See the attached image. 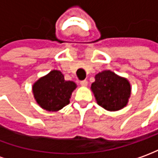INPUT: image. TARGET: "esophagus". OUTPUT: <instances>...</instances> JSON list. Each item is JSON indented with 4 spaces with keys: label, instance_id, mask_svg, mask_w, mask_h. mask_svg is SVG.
<instances>
[{
    "label": "esophagus",
    "instance_id": "esophagus-1",
    "mask_svg": "<svg viewBox=\"0 0 158 158\" xmlns=\"http://www.w3.org/2000/svg\"><path fill=\"white\" fill-rule=\"evenodd\" d=\"M80 84H81V86H87L88 85V81L86 80H83V81H80Z\"/></svg>",
    "mask_w": 158,
    "mask_h": 158
}]
</instances>
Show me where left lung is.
I'll list each match as a JSON object with an SVG mask.
<instances>
[{
    "mask_svg": "<svg viewBox=\"0 0 158 158\" xmlns=\"http://www.w3.org/2000/svg\"><path fill=\"white\" fill-rule=\"evenodd\" d=\"M95 79L91 89L98 105L109 111L119 110L127 105L131 95V84L127 79L110 70L98 73Z\"/></svg>",
    "mask_w": 158,
    "mask_h": 158,
    "instance_id": "8db88e82",
    "label": "left lung"
}]
</instances>
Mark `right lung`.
<instances>
[{"label": "right lung", "instance_id": "obj_1", "mask_svg": "<svg viewBox=\"0 0 158 158\" xmlns=\"http://www.w3.org/2000/svg\"><path fill=\"white\" fill-rule=\"evenodd\" d=\"M76 88L74 81L64 80L61 72L52 70L34 84L33 93L42 109L57 111L69 103V98Z\"/></svg>", "mask_w": 158, "mask_h": 158}]
</instances>
